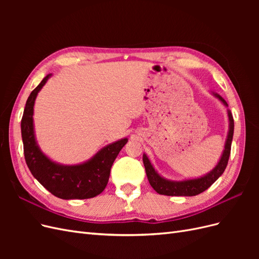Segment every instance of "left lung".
<instances>
[{
	"label": "left lung",
	"instance_id": "1",
	"mask_svg": "<svg viewBox=\"0 0 259 259\" xmlns=\"http://www.w3.org/2000/svg\"><path fill=\"white\" fill-rule=\"evenodd\" d=\"M214 95L219 100L223 101L225 106H228V104L226 103V100L222 96H219L218 94H214ZM228 116H229L230 126H229L228 137H227V142H226L224 153L222 155V159L219 160L216 167L211 170L209 174L205 176L197 178V179L184 180V182H170V180L164 179L156 173L154 168L152 167L150 161H149L148 156L144 154L143 161H144V165L146 168V174L149 180V184L151 185V187L156 192L159 194L171 195V197H192V195H198L203 191H205L216 182V180L219 178V176H221L224 173V170L226 169L227 164H228L229 156H230V151H231L234 123H233V117L230 111H228Z\"/></svg>",
	"mask_w": 259,
	"mask_h": 259
}]
</instances>
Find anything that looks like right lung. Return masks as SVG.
<instances>
[{
	"label": "right lung",
	"instance_id": "add662e5",
	"mask_svg": "<svg viewBox=\"0 0 259 259\" xmlns=\"http://www.w3.org/2000/svg\"><path fill=\"white\" fill-rule=\"evenodd\" d=\"M51 75H46L42 82L31 92L23 110L21 137L26 163L31 174L55 197L64 200L94 198L103 192L106 188L112 164L121 149L127 143V138L121 139L101 149L92 160L80 165L65 166L51 161L41 152L36 145L32 117L37 93Z\"/></svg>",
	"mask_w": 259,
	"mask_h": 259
}]
</instances>
